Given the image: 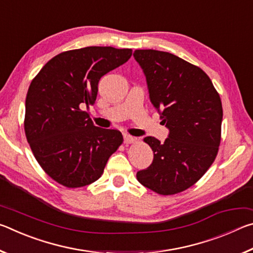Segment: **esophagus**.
Returning a JSON list of instances; mask_svg holds the SVG:
<instances>
[{"mask_svg":"<svg viewBox=\"0 0 253 253\" xmlns=\"http://www.w3.org/2000/svg\"><path fill=\"white\" fill-rule=\"evenodd\" d=\"M124 143H125L126 145L127 144H131V143H134L135 142V138L132 136H130V135H128V134H124Z\"/></svg>","mask_w":253,"mask_h":253,"instance_id":"1","label":"esophagus"}]
</instances>
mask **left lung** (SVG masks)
Listing matches in <instances>:
<instances>
[{
	"mask_svg": "<svg viewBox=\"0 0 253 253\" xmlns=\"http://www.w3.org/2000/svg\"><path fill=\"white\" fill-rule=\"evenodd\" d=\"M134 58L169 129L164 142L145 137L154 158L136 176L158 194H176L198 182L215 160L223 117L220 96L202 69L177 55L148 49L135 50Z\"/></svg>",
	"mask_w": 253,
	"mask_h": 253,
	"instance_id": "obj_1",
	"label": "left lung"
}]
</instances>
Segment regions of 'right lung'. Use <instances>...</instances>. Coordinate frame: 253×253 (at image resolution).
I'll return each instance as SVG.
<instances>
[{"label": "right lung", "mask_w": 253, "mask_h": 253, "mask_svg": "<svg viewBox=\"0 0 253 253\" xmlns=\"http://www.w3.org/2000/svg\"><path fill=\"white\" fill-rule=\"evenodd\" d=\"M131 52L113 46L66 51L32 80L25 99V136L55 182L81 187L97 181L123 143L121 131L95 126L85 109L96 100L101 77L127 62Z\"/></svg>", "instance_id": "obj_1"}]
</instances>
